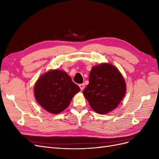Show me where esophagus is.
I'll return each mask as SVG.
<instances>
[{
    "label": "esophagus",
    "instance_id": "obj_1",
    "mask_svg": "<svg viewBox=\"0 0 159 159\" xmlns=\"http://www.w3.org/2000/svg\"><path fill=\"white\" fill-rule=\"evenodd\" d=\"M79 87L80 88V89L81 90H83L85 88V84H80L79 85Z\"/></svg>",
    "mask_w": 159,
    "mask_h": 159
}]
</instances>
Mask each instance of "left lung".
<instances>
[{"mask_svg": "<svg viewBox=\"0 0 159 159\" xmlns=\"http://www.w3.org/2000/svg\"><path fill=\"white\" fill-rule=\"evenodd\" d=\"M126 83L113 65L103 63L92 67L89 84L83 91L90 107L99 114H106L116 108L126 93Z\"/></svg>", "mask_w": 159, "mask_h": 159, "instance_id": "left-lung-1", "label": "left lung"}]
</instances>
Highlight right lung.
Segmentation results:
<instances>
[{
	"label": "right lung",
	"mask_w": 159,
	"mask_h": 159,
	"mask_svg": "<svg viewBox=\"0 0 159 159\" xmlns=\"http://www.w3.org/2000/svg\"><path fill=\"white\" fill-rule=\"evenodd\" d=\"M80 91L70 75L60 70H50L38 79L34 87L36 102L48 112L57 114L69 106Z\"/></svg>",
	"instance_id": "obj_1"
}]
</instances>
